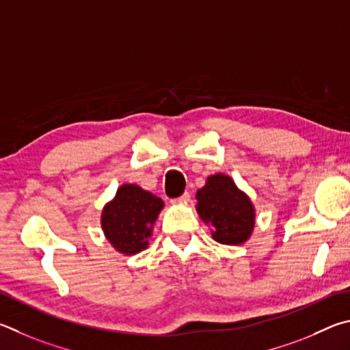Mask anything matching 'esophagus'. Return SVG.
<instances>
[{
	"instance_id": "obj_1",
	"label": "esophagus",
	"mask_w": 350,
	"mask_h": 350,
	"mask_svg": "<svg viewBox=\"0 0 350 350\" xmlns=\"http://www.w3.org/2000/svg\"><path fill=\"white\" fill-rule=\"evenodd\" d=\"M189 200H191V193H189V192H185V193L181 195V197L175 198V200H172V203H187Z\"/></svg>"
}]
</instances>
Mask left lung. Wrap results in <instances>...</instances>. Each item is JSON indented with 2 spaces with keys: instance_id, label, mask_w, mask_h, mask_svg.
<instances>
[{
  "instance_id": "1",
  "label": "left lung",
  "mask_w": 350,
  "mask_h": 350,
  "mask_svg": "<svg viewBox=\"0 0 350 350\" xmlns=\"http://www.w3.org/2000/svg\"><path fill=\"white\" fill-rule=\"evenodd\" d=\"M197 212L203 221L212 224L213 240L221 244H241L252 234L255 211L246 193L228 175L207 178L197 192Z\"/></svg>"
}]
</instances>
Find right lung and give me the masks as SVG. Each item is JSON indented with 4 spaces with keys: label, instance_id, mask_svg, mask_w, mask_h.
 I'll return each instance as SVG.
<instances>
[{
    "label": "right lung",
    "instance_id": "add662e5",
    "mask_svg": "<svg viewBox=\"0 0 350 350\" xmlns=\"http://www.w3.org/2000/svg\"><path fill=\"white\" fill-rule=\"evenodd\" d=\"M163 200L139 186L124 185L103 211L101 226L112 246L126 255L147 247Z\"/></svg>",
    "mask_w": 350,
    "mask_h": 350
}]
</instances>
